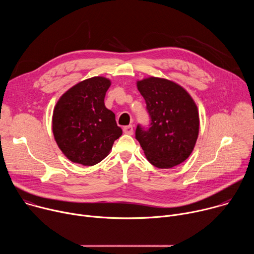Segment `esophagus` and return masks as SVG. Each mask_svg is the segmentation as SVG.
Returning a JSON list of instances; mask_svg holds the SVG:
<instances>
[{
  "label": "esophagus",
  "instance_id": "obj_1",
  "mask_svg": "<svg viewBox=\"0 0 254 254\" xmlns=\"http://www.w3.org/2000/svg\"><path fill=\"white\" fill-rule=\"evenodd\" d=\"M124 132L126 134H132L133 133V127L132 126H127L124 127Z\"/></svg>",
  "mask_w": 254,
  "mask_h": 254
}]
</instances>
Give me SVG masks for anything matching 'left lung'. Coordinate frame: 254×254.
<instances>
[{
    "instance_id": "obj_1",
    "label": "left lung",
    "mask_w": 254,
    "mask_h": 254,
    "mask_svg": "<svg viewBox=\"0 0 254 254\" xmlns=\"http://www.w3.org/2000/svg\"><path fill=\"white\" fill-rule=\"evenodd\" d=\"M146 100L152 123L149 129L137 126L135 137L147 160L159 169H170L186 161L199 134L198 107L188 91L160 77L136 81Z\"/></svg>"
}]
</instances>
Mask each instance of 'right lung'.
I'll return each mask as SVG.
<instances>
[{
    "label": "right lung",
    "mask_w": 254,
    "mask_h": 254,
    "mask_svg": "<svg viewBox=\"0 0 254 254\" xmlns=\"http://www.w3.org/2000/svg\"><path fill=\"white\" fill-rule=\"evenodd\" d=\"M112 82L94 76L78 82L58 99L52 117V131L57 146L71 162L93 166L113 149L123 130L115 114L104 105Z\"/></svg>",
    "instance_id": "add662e5"
}]
</instances>
